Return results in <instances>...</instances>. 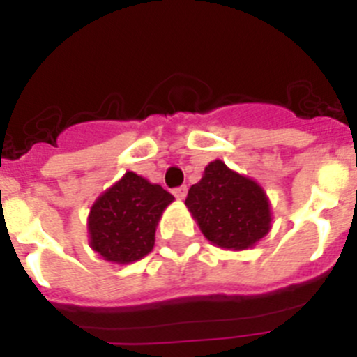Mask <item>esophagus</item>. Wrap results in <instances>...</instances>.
Listing matches in <instances>:
<instances>
[{
    "label": "esophagus",
    "instance_id": "1",
    "mask_svg": "<svg viewBox=\"0 0 357 357\" xmlns=\"http://www.w3.org/2000/svg\"><path fill=\"white\" fill-rule=\"evenodd\" d=\"M173 195H175L176 200H184L185 195H188V188L185 185H181V188L173 189Z\"/></svg>",
    "mask_w": 357,
    "mask_h": 357
}]
</instances>
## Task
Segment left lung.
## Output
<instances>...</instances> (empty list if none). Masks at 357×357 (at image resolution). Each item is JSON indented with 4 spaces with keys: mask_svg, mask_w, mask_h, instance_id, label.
<instances>
[{
    "mask_svg": "<svg viewBox=\"0 0 357 357\" xmlns=\"http://www.w3.org/2000/svg\"><path fill=\"white\" fill-rule=\"evenodd\" d=\"M185 207L213 245L227 250H247L272 229V207L254 178L230 169L216 159L191 185Z\"/></svg>",
    "mask_w": 357,
    "mask_h": 357,
    "instance_id": "left-lung-1",
    "label": "left lung"
}]
</instances>
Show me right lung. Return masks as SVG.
Listing matches in <instances>:
<instances>
[{"instance_id": "1", "label": "right lung", "mask_w": 357, "mask_h": 357, "mask_svg": "<svg viewBox=\"0 0 357 357\" xmlns=\"http://www.w3.org/2000/svg\"><path fill=\"white\" fill-rule=\"evenodd\" d=\"M175 200L159 184L127 172L94 200L87 216L89 245L105 261L130 264L155 245L164 209Z\"/></svg>"}]
</instances>
